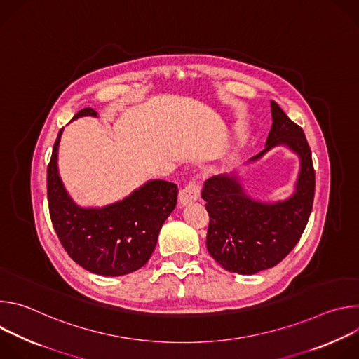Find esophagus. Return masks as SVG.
I'll list each match as a JSON object with an SVG mask.
<instances>
[{
    "mask_svg": "<svg viewBox=\"0 0 359 359\" xmlns=\"http://www.w3.org/2000/svg\"><path fill=\"white\" fill-rule=\"evenodd\" d=\"M200 191H201V186L200 182L197 179L190 180L179 193V201L182 204H186L189 201H194L200 197Z\"/></svg>",
    "mask_w": 359,
    "mask_h": 359,
    "instance_id": "esophagus-1",
    "label": "esophagus"
}]
</instances>
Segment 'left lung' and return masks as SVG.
<instances>
[{"label": "left lung", "mask_w": 359, "mask_h": 359, "mask_svg": "<svg viewBox=\"0 0 359 359\" xmlns=\"http://www.w3.org/2000/svg\"><path fill=\"white\" fill-rule=\"evenodd\" d=\"M273 125L266 149L250 159H260L277 144H287L299 156L301 170L295 193L285 201H254L236 175L213 176L204 182L201 197L209 213L208 250L227 271L255 274L284 260L309 223L316 193L311 149L301 126L271 100Z\"/></svg>", "instance_id": "1"}]
</instances>
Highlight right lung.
Returning <instances> with one entry per match:
<instances>
[{
  "instance_id": "1",
  "label": "right lung",
  "mask_w": 359,
  "mask_h": 359,
  "mask_svg": "<svg viewBox=\"0 0 359 359\" xmlns=\"http://www.w3.org/2000/svg\"><path fill=\"white\" fill-rule=\"evenodd\" d=\"M92 108L81 116H96ZM55 140L46 175L49 216L69 257L85 270L99 276H125L147 263L156 247L159 231L176 208L177 186L151 180L129 197L102 209H82L71 200L58 175Z\"/></svg>"
}]
</instances>
